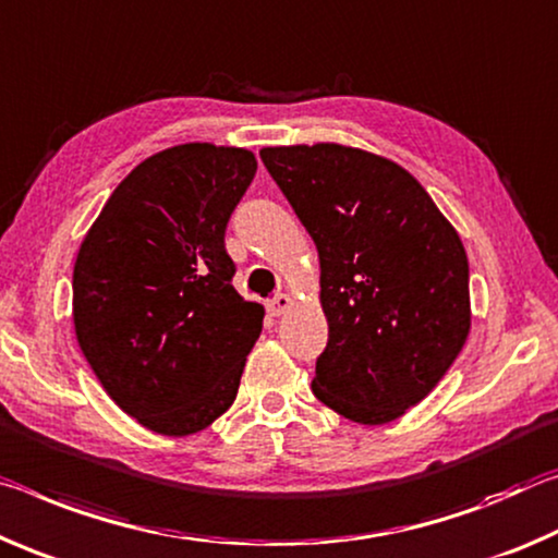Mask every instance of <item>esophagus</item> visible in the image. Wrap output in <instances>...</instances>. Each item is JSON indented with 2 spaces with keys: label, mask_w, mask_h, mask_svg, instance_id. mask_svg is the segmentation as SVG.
I'll return each mask as SVG.
<instances>
[{
  "label": "esophagus",
  "mask_w": 558,
  "mask_h": 558,
  "mask_svg": "<svg viewBox=\"0 0 558 558\" xmlns=\"http://www.w3.org/2000/svg\"><path fill=\"white\" fill-rule=\"evenodd\" d=\"M291 304H294V299H291L289 294H277V296L267 301V308H269L271 316H281Z\"/></svg>",
  "instance_id": "34e87169"
}]
</instances>
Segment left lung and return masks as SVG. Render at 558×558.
I'll use <instances>...</instances> for the list:
<instances>
[{"instance_id":"left-lung-1","label":"left lung","mask_w":558,"mask_h":558,"mask_svg":"<svg viewBox=\"0 0 558 558\" xmlns=\"http://www.w3.org/2000/svg\"><path fill=\"white\" fill-rule=\"evenodd\" d=\"M322 262L328 343L314 396L361 425L405 415L442 380L472 326L462 240L425 187L339 143L259 150Z\"/></svg>"}]
</instances>
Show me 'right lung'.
<instances>
[{"label": "right lung", "instance_id": "obj_1", "mask_svg": "<svg viewBox=\"0 0 558 558\" xmlns=\"http://www.w3.org/2000/svg\"><path fill=\"white\" fill-rule=\"evenodd\" d=\"M257 172L246 148L182 143L113 190L73 264V328L113 403L185 437L234 403L264 306L232 287L225 230Z\"/></svg>", "mask_w": 558, "mask_h": 558}]
</instances>
